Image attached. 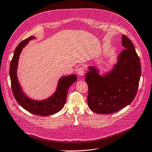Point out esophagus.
Here are the masks:
<instances>
[{
    "instance_id": "esophagus-1",
    "label": "esophagus",
    "mask_w": 152,
    "mask_h": 152,
    "mask_svg": "<svg viewBox=\"0 0 152 152\" xmlns=\"http://www.w3.org/2000/svg\"><path fill=\"white\" fill-rule=\"evenodd\" d=\"M77 73L78 74V75L80 76H83L85 75V69L84 68L81 67H79L78 69H77Z\"/></svg>"
}]
</instances>
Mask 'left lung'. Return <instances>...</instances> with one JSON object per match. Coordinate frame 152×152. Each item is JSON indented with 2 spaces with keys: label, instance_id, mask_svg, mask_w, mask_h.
<instances>
[{
  "label": "left lung",
  "instance_id": "left-lung-1",
  "mask_svg": "<svg viewBox=\"0 0 152 152\" xmlns=\"http://www.w3.org/2000/svg\"><path fill=\"white\" fill-rule=\"evenodd\" d=\"M125 49L113 69L102 76L95 67H88L85 81L88 86L89 108L100 114L116 112L130 104L136 95L141 76L140 57L130 39L122 36Z\"/></svg>",
  "mask_w": 152,
  "mask_h": 152
}]
</instances>
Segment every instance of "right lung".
<instances>
[{"instance_id":"obj_1","label":"right lung","mask_w":152,"mask_h":152,"mask_svg":"<svg viewBox=\"0 0 152 152\" xmlns=\"http://www.w3.org/2000/svg\"><path fill=\"white\" fill-rule=\"evenodd\" d=\"M35 38L30 37L19 43L14 52L11 61L9 75L11 81V88L16 100L23 109L35 115L48 116L60 111L64 106L67 91L70 86L77 81L76 75L62 77L58 82L56 91L50 97L44 100H34L28 98L23 91L17 77V69L19 55L29 41Z\"/></svg>"}]
</instances>
